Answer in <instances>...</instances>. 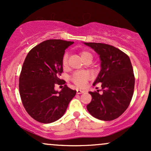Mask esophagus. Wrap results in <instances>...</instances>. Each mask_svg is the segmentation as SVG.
Here are the masks:
<instances>
[{"label": "esophagus", "instance_id": "1", "mask_svg": "<svg viewBox=\"0 0 151 151\" xmlns=\"http://www.w3.org/2000/svg\"><path fill=\"white\" fill-rule=\"evenodd\" d=\"M84 91H82V90L81 89H77V93H78V94H80V93H84Z\"/></svg>", "mask_w": 151, "mask_h": 151}]
</instances>
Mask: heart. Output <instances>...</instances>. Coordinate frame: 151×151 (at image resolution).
Wrapping results in <instances>:
<instances>
[{"mask_svg": "<svg viewBox=\"0 0 151 151\" xmlns=\"http://www.w3.org/2000/svg\"><path fill=\"white\" fill-rule=\"evenodd\" d=\"M80 55L84 61L87 60H92L93 56L91 52L86 50H83L80 52ZM62 64L63 67H67L68 65V54L65 53L63 55V58L62 60ZM89 79V74L86 72H74L71 77V80L74 84H76L79 87H84L86 86V82Z\"/></svg>", "mask_w": 151, "mask_h": 151, "instance_id": "b5f03b06", "label": "heart"}]
</instances>
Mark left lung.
Listing matches in <instances>:
<instances>
[{
    "label": "left lung",
    "instance_id": "1",
    "mask_svg": "<svg viewBox=\"0 0 151 151\" xmlns=\"http://www.w3.org/2000/svg\"><path fill=\"white\" fill-rule=\"evenodd\" d=\"M99 55L101 71L93 85L101 83V93L89 91V114L102 121L117 119L127 109L134 91L135 77L129 57L118 48L104 43L84 42Z\"/></svg>",
    "mask_w": 151,
    "mask_h": 151
}]
</instances>
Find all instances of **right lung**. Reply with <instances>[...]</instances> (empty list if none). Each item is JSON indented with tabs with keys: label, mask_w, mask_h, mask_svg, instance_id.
<instances>
[{
	"label": "right lung",
	"mask_w": 151,
	"mask_h": 151,
	"mask_svg": "<svg viewBox=\"0 0 151 151\" xmlns=\"http://www.w3.org/2000/svg\"><path fill=\"white\" fill-rule=\"evenodd\" d=\"M74 42L48 40L34 47L26 56L19 77V91L22 103L32 119L42 124H50L60 119L76 90L67 85L55 91V84H60L63 72L62 60L65 50Z\"/></svg>",
	"instance_id": "obj_1"
}]
</instances>
